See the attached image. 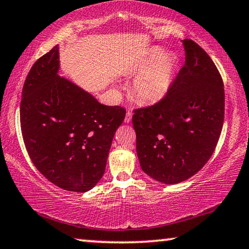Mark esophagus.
<instances>
[{
  "label": "esophagus",
  "instance_id": "obj_1",
  "mask_svg": "<svg viewBox=\"0 0 249 249\" xmlns=\"http://www.w3.org/2000/svg\"><path fill=\"white\" fill-rule=\"evenodd\" d=\"M132 116H133L132 112H130V111H127V112H126V116H125V123H129V122L132 121Z\"/></svg>",
  "mask_w": 249,
  "mask_h": 249
}]
</instances>
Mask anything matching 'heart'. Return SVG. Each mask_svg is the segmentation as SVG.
Wrapping results in <instances>:
<instances>
[{
  "instance_id": "obj_1",
  "label": "heart",
  "mask_w": 249,
  "mask_h": 249,
  "mask_svg": "<svg viewBox=\"0 0 249 249\" xmlns=\"http://www.w3.org/2000/svg\"><path fill=\"white\" fill-rule=\"evenodd\" d=\"M177 59L163 49L155 47L136 65L137 74L133 80L135 95L144 102L162 99L175 81Z\"/></svg>"
}]
</instances>
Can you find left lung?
Segmentation results:
<instances>
[{
  "instance_id": "8db88e82",
  "label": "left lung",
  "mask_w": 249,
  "mask_h": 249,
  "mask_svg": "<svg viewBox=\"0 0 249 249\" xmlns=\"http://www.w3.org/2000/svg\"><path fill=\"white\" fill-rule=\"evenodd\" d=\"M182 43L185 62L170 90L133 115L142 169L166 184L187 180L203 168L224 122V86L216 66L195 41Z\"/></svg>"
}]
</instances>
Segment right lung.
<instances>
[{
	"mask_svg": "<svg viewBox=\"0 0 249 249\" xmlns=\"http://www.w3.org/2000/svg\"><path fill=\"white\" fill-rule=\"evenodd\" d=\"M58 46L40 57L25 80L20 128L38 171L67 191L86 192L105 171L109 148L126 109L107 107L61 78Z\"/></svg>",
	"mask_w": 249,
	"mask_h": 249,
	"instance_id": "add662e5",
	"label": "right lung"
}]
</instances>
